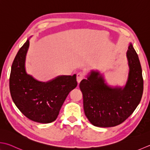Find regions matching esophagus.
<instances>
[{
    "label": "esophagus",
    "instance_id": "34e87169",
    "mask_svg": "<svg viewBox=\"0 0 150 150\" xmlns=\"http://www.w3.org/2000/svg\"><path fill=\"white\" fill-rule=\"evenodd\" d=\"M84 78V73L82 72H79L77 74V83L79 84L81 83V81L83 80V79Z\"/></svg>",
    "mask_w": 150,
    "mask_h": 150
}]
</instances>
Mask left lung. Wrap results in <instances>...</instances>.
Returning <instances> with one entry per match:
<instances>
[{
	"instance_id": "obj_1",
	"label": "left lung",
	"mask_w": 150,
	"mask_h": 150,
	"mask_svg": "<svg viewBox=\"0 0 150 150\" xmlns=\"http://www.w3.org/2000/svg\"><path fill=\"white\" fill-rule=\"evenodd\" d=\"M126 58L128 73L124 86L109 84L103 73L93 69L79 84L85 115L93 125L110 127L122 124L140 103L143 93L142 68L131 42Z\"/></svg>"
}]
</instances>
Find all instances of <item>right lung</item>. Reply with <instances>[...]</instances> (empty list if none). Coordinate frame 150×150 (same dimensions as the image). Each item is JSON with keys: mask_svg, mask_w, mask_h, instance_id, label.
Here are the masks:
<instances>
[{"mask_svg": "<svg viewBox=\"0 0 150 150\" xmlns=\"http://www.w3.org/2000/svg\"><path fill=\"white\" fill-rule=\"evenodd\" d=\"M30 38L19 50L11 66L10 93L15 105L26 117L34 122L49 124L57 118L67 95L77 86L76 74L58 75L47 82L28 74L25 62Z\"/></svg>", "mask_w": 150, "mask_h": 150, "instance_id": "right-lung-1", "label": "right lung"}]
</instances>
